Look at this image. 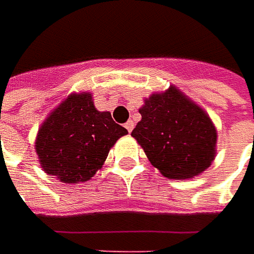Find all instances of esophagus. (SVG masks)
I'll return each instance as SVG.
<instances>
[{
	"instance_id": "obj_1",
	"label": "esophagus",
	"mask_w": 254,
	"mask_h": 254,
	"mask_svg": "<svg viewBox=\"0 0 254 254\" xmlns=\"http://www.w3.org/2000/svg\"><path fill=\"white\" fill-rule=\"evenodd\" d=\"M124 127L127 128V131L131 132V131H132V128H134V123H132L131 120H128V122H127V123H126V124H124Z\"/></svg>"
}]
</instances>
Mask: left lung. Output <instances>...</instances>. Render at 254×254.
<instances>
[{
	"mask_svg": "<svg viewBox=\"0 0 254 254\" xmlns=\"http://www.w3.org/2000/svg\"><path fill=\"white\" fill-rule=\"evenodd\" d=\"M138 112L141 120L131 135L164 177L188 180L209 168L216 157V127L178 87L152 93Z\"/></svg>",
	"mask_w": 254,
	"mask_h": 254,
	"instance_id": "1",
	"label": "left lung"
}]
</instances>
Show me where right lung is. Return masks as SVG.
Instances as JSON below:
<instances>
[{"mask_svg":"<svg viewBox=\"0 0 254 254\" xmlns=\"http://www.w3.org/2000/svg\"><path fill=\"white\" fill-rule=\"evenodd\" d=\"M128 134L109 112L94 107L92 93H70L41 124L35 151L41 168L64 184L92 178L116 141Z\"/></svg>","mask_w":254,"mask_h":254,"instance_id":"add662e5","label":"right lung"}]
</instances>
